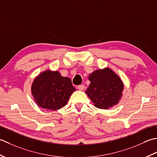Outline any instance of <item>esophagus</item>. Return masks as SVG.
<instances>
[{"label":"esophagus","instance_id":"obj_1","mask_svg":"<svg viewBox=\"0 0 157 157\" xmlns=\"http://www.w3.org/2000/svg\"><path fill=\"white\" fill-rule=\"evenodd\" d=\"M77 88H78V90H80V91H82L83 89H85V86L83 85H78V87H77Z\"/></svg>","mask_w":157,"mask_h":157}]
</instances>
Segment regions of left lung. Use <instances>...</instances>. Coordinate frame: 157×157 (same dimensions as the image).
I'll use <instances>...</instances> for the list:
<instances>
[{
  "mask_svg": "<svg viewBox=\"0 0 157 157\" xmlns=\"http://www.w3.org/2000/svg\"><path fill=\"white\" fill-rule=\"evenodd\" d=\"M91 83L85 91L96 108L108 109L119 103L124 85L122 80L108 68L95 70L89 76Z\"/></svg>",
  "mask_w": 157,
  "mask_h": 157,
  "instance_id": "obj_1",
  "label": "left lung"
}]
</instances>
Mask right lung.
<instances>
[{"label":"right lung","mask_w":157,"mask_h":157,"mask_svg":"<svg viewBox=\"0 0 157 157\" xmlns=\"http://www.w3.org/2000/svg\"><path fill=\"white\" fill-rule=\"evenodd\" d=\"M75 90L71 79L61 76L58 71L52 70L38 75L31 87L32 95L38 106L50 110L65 106Z\"/></svg>","instance_id":"right-lung-1"}]
</instances>
